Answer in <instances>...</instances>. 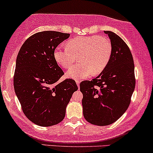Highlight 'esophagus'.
<instances>
[{
	"mask_svg": "<svg viewBox=\"0 0 153 153\" xmlns=\"http://www.w3.org/2000/svg\"><path fill=\"white\" fill-rule=\"evenodd\" d=\"M76 84H77V85H78V88H79V86H80V80H76Z\"/></svg>",
	"mask_w": 153,
	"mask_h": 153,
	"instance_id": "obj_1",
	"label": "esophagus"
}]
</instances>
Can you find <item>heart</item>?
Returning a JSON list of instances; mask_svg holds the SVG:
<instances>
[{"label": "heart", "instance_id": "obj_1", "mask_svg": "<svg viewBox=\"0 0 153 153\" xmlns=\"http://www.w3.org/2000/svg\"><path fill=\"white\" fill-rule=\"evenodd\" d=\"M112 52V43L107 37L83 36L70 39L66 47H56L53 58L62 68L68 69L78 56L80 63L70 68L66 75L73 79L81 80L104 71L110 62Z\"/></svg>", "mask_w": 153, "mask_h": 153}]
</instances>
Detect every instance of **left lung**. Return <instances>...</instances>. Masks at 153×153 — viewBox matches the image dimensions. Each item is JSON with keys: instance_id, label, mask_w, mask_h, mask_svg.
<instances>
[{"instance_id": "left-lung-1", "label": "left lung", "mask_w": 153, "mask_h": 153, "mask_svg": "<svg viewBox=\"0 0 153 153\" xmlns=\"http://www.w3.org/2000/svg\"><path fill=\"white\" fill-rule=\"evenodd\" d=\"M112 43L108 65L98 77L80 84L83 97V116L90 123L107 126L126 111L135 88L134 64L131 52L120 37L105 31Z\"/></svg>"}]
</instances>
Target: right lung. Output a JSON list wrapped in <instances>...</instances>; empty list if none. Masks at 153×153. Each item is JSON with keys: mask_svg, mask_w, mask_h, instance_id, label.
I'll return each mask as SVG.
<instances>
[{"mask_svg": "<svg viewBox=\"0 0 153 153\" xmlns=\"http://www.w3.org/2000/svg\"><path fill=\"white\" fill-rule=\"evenodd\" d=\"M68 33L43 31L25 41L18 53L14 75L15 93L26 117L41 126L62 121L72 95L78 90L73 79L58 82L64 72L53 58Z\"/></svg>", "mask_w": 153, "mask_h": 153, "instance_id": "add662e5", "label": "right lung"}]
</instances>
